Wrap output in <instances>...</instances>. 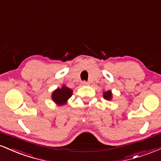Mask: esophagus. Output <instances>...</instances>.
Segmentation results:
<instances>
[{
  "label": "esophagus",
  "mask_w": 161,
  "mask_h": 161,
  "mask_svg": "<svg viewBox=\"0 0 161 161\" xmlns=\"http://www.w3.org/2000/svg\"><path fill=\"white\" fill-rule=\"evenodd\" d=\"M81 84L84 85V86H85V85H88V84H89V83L87 82V81L84 80V81H82V83H81Z\"/></svg>",
  "instance_id": "1"
}]
</instances>
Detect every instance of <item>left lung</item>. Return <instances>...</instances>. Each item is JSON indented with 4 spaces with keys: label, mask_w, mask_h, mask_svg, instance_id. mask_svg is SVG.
Returning a JSON list of instances; mask_svg holds the SVG:
<instances>
[{
    "label": "left lung",
    "mask_w": 161,
    "mask_h": 161,
    "mask_svg": "<svg viewBox=\"0 0 161 161\" xmlns=\"http://www.w3.org/2000/svg\"><path fill=\"white\" fill-rule=\"evenodd\" d=\"M103 96H104V98H105V99H107V100H111V96H112V94H111V91H107V92H104V93H103Z\"/></svg>",
    "instance_id": "left-lung-1"
}]
</instances>
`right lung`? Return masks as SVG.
<instances>
[{
	"label": "right lung",
	"instance_id": "right-lung-1",
	"mask_svg": "<svg viewBox=\"0 0 161 161\" xmlns=\"http://www.w3.org/2000/svg\"><path fill=\"white\" fill-rule=\"evenodd\" d=\"M71 95H72V90L68 88L67 86H63L61 89L58 88L53 92L52 98L55 103L62 105L66 103V101L71 97Z\"/></svg>",
	"mask_w": 161,
	"mask_h": 161
}]
</instances>
